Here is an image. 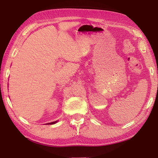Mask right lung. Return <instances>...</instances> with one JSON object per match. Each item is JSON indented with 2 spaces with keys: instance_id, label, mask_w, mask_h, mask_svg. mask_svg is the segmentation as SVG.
Instances as JSON below:
<instances>
[{
  "instance_id": "1",
  "label": "right lung",
  "mask_w": 158,
  "mask_h": 158,
  "mask_svg": "<svg viewBox=\"0 0 158 158\" xmlns=\"http://www.w3.org/2000/svg\"><path fill=\"white\" fill-rule=\"evenodd\" d=\"M57 121H55V122H52V123H48V124H50V125H52V124H54V123H56Z\"/></svg>"
}]
</instances>
